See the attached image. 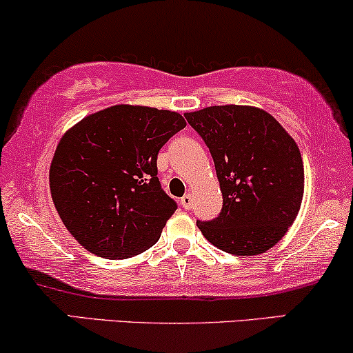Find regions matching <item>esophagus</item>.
<instances>
[{"mask_svg": "<svg viewBox=\"0 0 353 353\" xmlns=\"http://www.w3.org/2000/svg\"><path fill=\"white\" fill-rule=\"evenodd\" d=\"M181 206L185 208V210H190L191 204H193V198H191V194H185L183 198H181Z\"/></svg>", "mask_w": 353, "mask_h": 353, "instance_id": "1", "label": "esophagus"}]
</instances>
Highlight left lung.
Here are the masks:
<instances>
[{"label":"left lung","mask_w":353,"mask_h":353,"mask_svg":"<svg viewBox=\"0 0 353 353\" xmlns=\"http://www.w3.org/2000/svg\"><path fill=\"white\" fill-rule=\"evenodd\" d=\"M210 149L223 211L196 221L203 236L232 255H259L276 245L296 219L304 194L298 143L270 112L247 104L185 112Z\"/></svg>","instance_id":"1"}]
</instances>
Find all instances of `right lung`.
<instances>
[{
  "label": "right lung",
  "instance_id": "1",
  "mask_svg": "<svg viewBox=\"0 0 353 353\" xmlns=\"http://www.w3.org/2000/svg\"><path fill=\"white\" fill-rule=\"evenodd\" d=\"M186 125L175 111L114 104L63 134L49 170L55 210L75 241L110 260L160 239L176 203L157 178V155Z\"/></svg>",
  "mask_w": 353,
  "mask_h": 353
}]
</instances>
